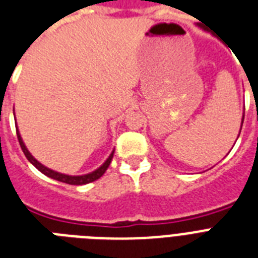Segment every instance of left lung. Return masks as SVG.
Listing matches in <instances>:
<instances>
[{
  "label": "left lung",
  "instance_id": "obj_1",
  "mask_svg": "<svg viewBox=\"0 0 258 258\" xmlns=\"http://www.w3.org/2000/svg\"><path fill=\"white\" fill-rule=\"evenodd\" d=\"M242 123H244V116H242ZM241 127H242V124H241ZM240 133H241V130H240Z\"/></svg>",
  "mask_w": 258,
  "mask_h": 258
}]
</instances>
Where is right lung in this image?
I'll return each mask as SVG.
<instances>
[{
  "instance_id": "right-lung-1",
  "label": "right lung",
  "mask_w": 258,
  "mask_h": 258,
  "mask_svg": "<svg viewBox=\"0 0 258 258\" xmlns=\"http://www.w3.org/2000/svg\"><path fill=\"white\" fill-rule=\"evenodd\" d=\"M17 138H18V142H20V146L21 148H22V151H24L25 156L27 158V160L31 163V164L34 165L35 168L38 169V171H41L43 175H46V176L51 177V179L54 180H58V181H62V183H66V184H71V185H82V184H87V183H91V181H94V180L99 179L102 175H103L104 172H106V169L108 168V165H110L111 160H112V156H114V152L108 156V159L104 162L103 165H100L99 168L96 169V171H94V172L91 173H87V175H83V176H69V175H63V173H59V172H55V171H53V169H49L46 168L45 165H42L41 163L37 162L33 156H31V154L27 151V148L25 147L24 142H22V139H21V135L20 133L17 131Z\"/></svg>"
}]
</instances>
